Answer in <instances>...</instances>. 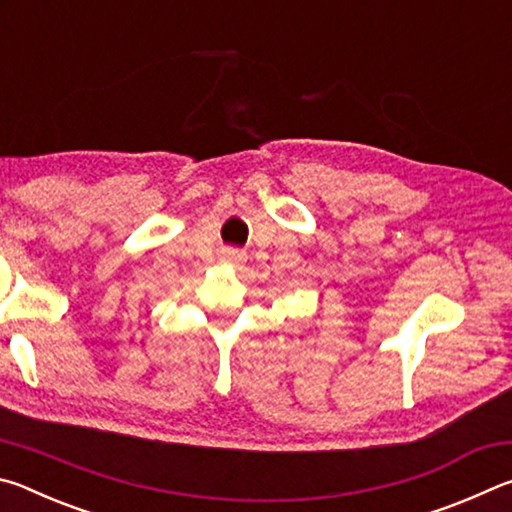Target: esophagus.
Segmentation results:
<instances>
[{
  "label": "esophagus",
  "mask_w": 512,
  "mask_h": 512,
  "mask_svg": "<svg viewBox=\"0 0 512 512\" xmlns=\"http://www.w3.org/2000/svg\"><path fill=\"white\" fill-rule=\"evenodd\" d=\"M221 259H223V262H228V264H244L246 253H241V250H237V248H223Z\"/></svg>",
  "instance_id": "obj_1"
}]
</instances>
